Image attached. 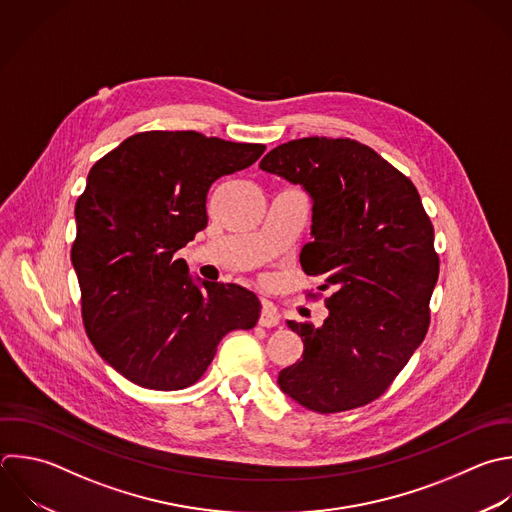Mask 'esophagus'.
<instances>
[{
    "label": "esophagus",
    "instance_id": "esophagus-1",
    "mask_svg": "<svg viewBox=\"0 0 512 512\" xmlns=\"http://www.w3.org/2000/svg\"><path fill=\"white\" fill-rule=\"evenodd\" d=\"M280 322V314L278 310L272 306V304H266L262 306V312H260V318H258V324L264 326V328H272V326H278Z\"/></svg>",
    "mask_w": 512,
    "mask_h": 512
}]
</instances>
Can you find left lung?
<instances>
[{"label":"left lung","mask_w":512,"mask_h":512,"mask_svg":"<svg viewBox=\"0 0 512 512\" xmlns=\"http://www.w3.org/2000/svg\"><path fill=\"white\" fill-rule=\"evenodd\" d=\"M260 168L310 194L314 240L300 264L324 280L318 290H330L320 328L288 320L304 352L280 370L278 384L320 414L364 406L388 390L426 336L438 280L432 222L414 184L350 138L292 140Z\"/></svg>","instance_id":"8db88e82"}]
</instances>
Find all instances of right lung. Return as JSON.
Returning a JSON list of instances; mask_svg holds the SVG:
<instances>
[{"label":"right lung","instance_id":"1","mask_svg":"<svg viewBox=\"0 0 512 512\" xmlns=\"http://www.w3.org/2000/svg\"><path fill=\"white\" fill-rule=\"evenodd\" d=\"M264 144L200 132H140L98 160L76 202L72 264L98 354L130 382L182 390L220 340L254 328L260 300L238 284H194L176 252L208 224L210 186L252 166Z\"/></svg>","mask_w":512,"mask_h":512}]
</instances>
